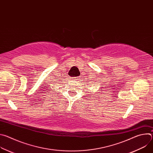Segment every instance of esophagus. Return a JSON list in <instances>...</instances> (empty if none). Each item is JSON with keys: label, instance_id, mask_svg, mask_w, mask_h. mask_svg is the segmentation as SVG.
<instances>
[{"label": "esophagus", "instance_id": "34e87169", "mask_svg": "<svg viewBox=\"0 0 153 153\" xmlns=\"http://www.w3.org/2000/svg\"><path fill=\"white\" fill-rule=\"evenodd\" d=\"M81 77L80 76H79V77H75L74 79V80H76V82H80V81H81L80 80H81Z\"/></svg>", "mask_w": 153, "mask_h": 153}]
</instances>
